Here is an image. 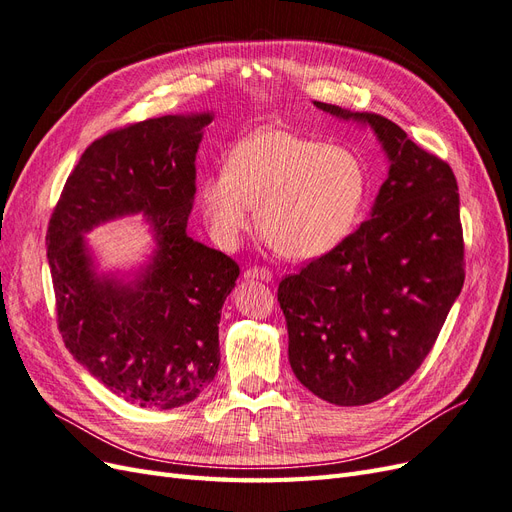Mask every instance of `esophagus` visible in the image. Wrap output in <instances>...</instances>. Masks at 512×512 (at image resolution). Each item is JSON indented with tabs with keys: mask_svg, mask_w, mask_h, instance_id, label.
Wrapping results in <instances>:
<instances>
[{
	"mask_svg": "<svg viewBox=\"0 0 512 512\" xmlns=\"http://www.w3.org/2000/svg\"><path fill=\"white\" fill-rule=\"evenodd\" d=\"M244 278L246 280H263V283H270L272 272L266 270V268H249V270H244Z\"/></svg>",
	"mask_w": 512,
	"mask_h": 512,
	"instance_id": "1",
	"label": "esophagus"
}]
</instances>
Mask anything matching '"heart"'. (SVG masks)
Returning a JSON list of instances; mask_svg holds the SVG:
<instances>
[{"label":"heart","mask_w":512,"mask_h":512,"mask_svg":"<svg viewBox=\"0 0 512 512\" xmlns=\"http://www.w3.org/2000/svg\"><path fill=\"white\" fill-rule=\"evenodd\" d=\"M368 193L364 161L351 148L263 127L242 138L225 170L197 187L212 238L232 249L255 221L287 259L332 251L353 229Z\"/></svg>","instance_id":"b5f03b06"}]
</instances>
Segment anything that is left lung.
<instances>
[{"label": "left lung", "instance_id": "1", "mask_svg": "<svg viewBox=\"0 0 512 512\" xmlns=\"http://www.w3.org/2000/svg\"><path fill=\"white\" fill-rule=\"evenodd\" d=\"M315 106L374 131L389 159L370 219L278 285L289 364L317 398L361 406L385 398L432 351L464 287V236L449 163L372 112Z\"/></svg>", "mask_w": 512, "mask_h": 512}]
</instances>
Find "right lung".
<instances>
[{
    "mask_svg": "<svg viewBox=\"0 0 512 512\" xmlns=\"http://www.w3.org/2000/svg\"><path fill=\"white\" fill-rule=\"evenodd\" d=\"M212 112L168 114L95 140L70 174L46 234L59 332L78 364L142 408L193 402L219 370V321L238 263L193 240L195 155ZM142 213L154 249L100 273L86 234Z\"/></svg>",
    "mask_w": 512,
    "mask_h": 512,
    "instance_id": "1",
    "label": "right lung"
}]
</instances>
